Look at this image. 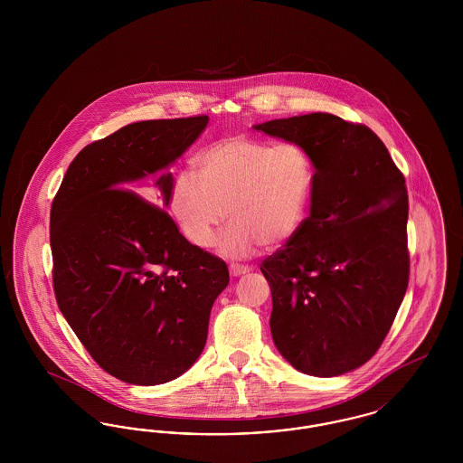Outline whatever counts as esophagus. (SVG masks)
Returning <instances> with one entry per match:
<instances>
[{
  "label": "esophagus",
  "mask_w": 463,
  "mask_h": 463,
  "mask_svg": "<svg viewBox=\"0 0 463 463\" xmlns=\"http://www.w3.org/2000/svg\"><path fill=\"white\" fill-rule=\"evenodd\" d=\"M229 270H231V276H234V278H240V276H242V274L250 272L251 269H250L248 265L231 264L229 265Z\"/></svg>",
  "instance_id": "1"
}]
</instances>
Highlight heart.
I'll return each mask as SVG.
<instances>
[{
    "instance_id": "obj_1",
    "label": "heart",
    "mask_w": 463,
    "mask_h": 463,
    "mask_svg": "<svg viewBox=\"0 0 463 463\" xmlns=\"http://www.w3.org/2000/svg\"><path fill=\"white\" fill-rule=\"evenodd\" d=\"M193 166L198 178L176 174L170 206L187 241L198 248H208L229 217L219 251L242 259L262 242H287L306 217L314 174L297 144L231 137L203 149Z\"/></svg>"
}]
</instances>
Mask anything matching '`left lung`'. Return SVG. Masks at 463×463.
<instances>
[{"label":"left lung","mask_w":463,"mask_h":463,"mask_svg":"<svg viewBox=\"0 0 463 463\" xmlns=\"http://www.w3.org/2000/svg\"><path fill=\"white\" fill-rule=\"evenodd\" d=\"M253 128L300 146L314 166L310 215L260 265L272 340L302 373L353 372L382 345L408 288L404 176L368 127L328 112Z\"/></svg>","instance_id":"1"}]
</instances>
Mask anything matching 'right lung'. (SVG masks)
<instances>
[{
    "instance_id": "right-lung-1",
    "label": "right lung",
    "mask_w": 463,
    "mask_h": 463,
    "mask_svg": "<svg viewBox=\"0 0 463 463\" xmlns=\"http://www.w3.org/2000/svg\"><path fill=\"white\" fill-rule=\"evenodd\" d=\"M208 121H138L91 142L52 203L59 308L95 363L127 383L157 385L187 372L229 285L225 262L187 241L166 213L172 174L147 194L155 205L128 191L174 165Z\"/></svg>"
}]
</instances>
